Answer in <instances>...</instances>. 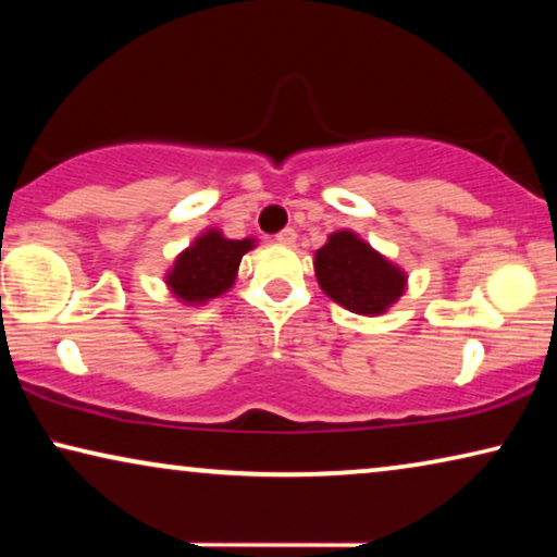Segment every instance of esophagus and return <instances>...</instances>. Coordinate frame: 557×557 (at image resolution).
Returning <instances> with one entry per match:
<instances>
[{
  "instance_id": "34e87169",
  "label": "esophagus",
  "mask_w": 557,
  "mask_h": 557,
  "mask_svg": "<svg viewBox=\"0 0 557 557\" xmlns=\"http://www.w3.org/2000/svg\"><path fill=\"white\" fill-rule=\"evenodd\" d=\"M276 240L284 243V246H294V243H296V231H294V227H284V231L276 235Z\"/></svg>"
}]
</instances>
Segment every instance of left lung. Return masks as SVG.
<instances>
[{"instance_id":"obj_1","label":"left lung","mask_w":557,"mask_h":557,"mask_svg":"<svg viewBox=\"0 0 557 557\" xmlns=\"http://www.w3.org/2000/svg\"><path fill=\"white\" fill-rule=\"evenodd\" d=\"M314 271L322 292L355 314H383L406 292V273L352 231L330 235L317 250Z\"/></svg>"}]
</instances>
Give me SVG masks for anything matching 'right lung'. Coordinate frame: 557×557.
<instances>
[{"instance_id": "1", "label": "right lung", "mask_w": 557, "mask_h": 557, "mask_svg": "<svg viewBox=\"0 0 557 557\" xmlns=\"http://www.w3.org/2000/svg\"><path fill=\"white\" fill-rule=\"evenodd\" d=\"M253 248V238L231 240L220 231H208L182 250L166 273L170 292L185 304H205L233 286L240 258Z\"/></svg>"}]
</instances>
